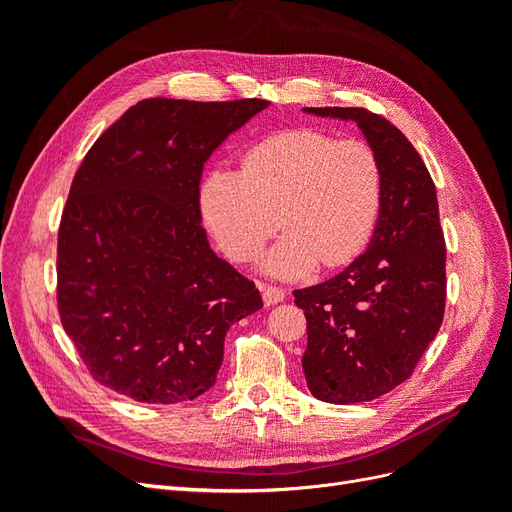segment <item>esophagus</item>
<instances>
[{
    "instance_id": "34e87169",
    "label": "esophagus",
    "mask_w": 512,
    "mask_h": 512,
    "mask_svg": "<svg viewBox=\"0 0 512 512\" xmlns=\"http://www.w3.org/2000/svg\"><path fill=\"white\" fill-rule=\"evenodd\" d=\"M258 288H260V292H262V301H265L267 307L286 299V292H284L282 288H277V286H269V284L258 282Z\"/></svg>"
}]
</instances>
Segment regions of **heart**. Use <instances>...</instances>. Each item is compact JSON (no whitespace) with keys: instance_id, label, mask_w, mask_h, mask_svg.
I'll list each match as a JSON object with an SVG mask.
<instances>
[{"instance_id":"heart-1","label":"heart","mask_w":512,"mask_h":512,"mask_svg":"<svg viewBox=\"0 0 512 512\" xmlns=\"http://www.w3.org/2000/svg\"><path fill=\"white\" fill-rule=\"evenodd\" d=\"M200 211L224 254L250 262L273 237L262 267L294 280L359 256L382 207V170L367 143L290 130L245 151L243 168L218 166L200 183ZM281 220H276V213Z\"/></svg>"}]
</instances>
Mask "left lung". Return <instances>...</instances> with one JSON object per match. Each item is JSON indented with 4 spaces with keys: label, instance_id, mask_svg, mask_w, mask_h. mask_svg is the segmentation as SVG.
<instances>
[{
    "label": "left lung",
    "instance_id": "obj_1",
    "mask_svg": "<svg viewBox=\"0 0 512 512\" xmlns=\"http://www.w3.org/2000/svg\"><path fill=\"white\" fill-rule=\"evenodd\" d=\"M354 121L382 170V207L367 250L331 280L294 290L307 318V389L361 404L406 382L436 337L446 303V245L436 185L408 138L365 108H303Z\"/></svg>",
    "mask_w": 512,
    "mask_h": 512
}]
</instances>
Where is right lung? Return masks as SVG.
I'll use <instances>...</instances> for the list:
<instances>
[{
    "mask_svg": "<svg viewBox=\"0 0 512 512\" xmlns=\"http://www.w3.org/2000/svg\"><path fill=\"white\" fill-rule=\"evenodd\" d=\"M267 100L149 98L87 151L57 237V307L89 374L145 404L215 384L230 324L262 307L254 282L211 250L205 162Z\"/></svg>",
    "mask_w": 512,
    "mask_h": 512,
    "instance_id": "obj_1",
    "label": "right lung"
}]
</instances>
